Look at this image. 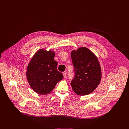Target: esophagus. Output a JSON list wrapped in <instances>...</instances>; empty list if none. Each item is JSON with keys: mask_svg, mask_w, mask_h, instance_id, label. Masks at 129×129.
Masks as SVG:
<instances>
[{"mask_svg": "<svg viewBox=\"0 0 129 129\" xmlns=\"http://www.w3.org/2000/svg\"><path fill=\"white\" fill-rule=\"evenodd\" d=\"M63 76H64V78L65 79V78H67V74H66V72H63Z\"/></svg>", "mask_w": 129, "mask_h": 129, "instance_id": "esophagus-1", "label": "esophagus"}]
</instances>
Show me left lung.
<instances>
[{
  "instance_id": "1",
  "label": "left lung",
  "mask_w": 129,
  "mask_h": 129,
  "mask_svg": "<svg viewBox=\"0 0 129 129\" xmlns=\"http://www.w3.org/2000/svg\"><path fill=\"white\" fill-rule=\"evenodd\" d=\"M75 77L71 81L72 89L80 95L93 92L100 84L102 72L95 54L86 47H81L71 53Z\"/></svg>"
}]
</instances>
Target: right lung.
Listing matches in <instances>:
<instances>
[{
  "label": "right lung",
  "instance_id": "1",
  "mask_svg": "<svg viewBox=\"0 0 129 129\" xmlns=\"http://www.w3.org/2000/svg\"><path fill=\"white\" fill-rule=\"evenodd\" d=\"M55 52L40 49L30 60L26 77L30 87L39 94H47L57 83L63 79V74L57 70L58 63L54 60Z\"/></svg>",
  "mask_w": 129,
  "mask_h": 129
}]
</instances>
